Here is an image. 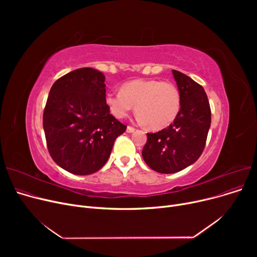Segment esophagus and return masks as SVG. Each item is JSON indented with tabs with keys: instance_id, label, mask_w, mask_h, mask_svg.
<instances>
[{
	"instance_id": "obj_1",
	"label": "esophagus",
	"mask_w": 257,
	"mask_h": 257,
	"mask_svg": "<svg viewBox=\"0 0 257 257\" xmlns=\"http://www.w3.org/2000/svg\"><path fill=\"white\" fill-rule=\"evenodd\" d=\"M134 131H136V128H133V127H131V126H128V127H127V132H128V133H133Z\"/></svg>"
}]
</instances>
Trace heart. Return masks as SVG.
<instances>
[{"instance_id": "1", "label": "heart", "mask_w": 257, "mask_h": 257, "mask_svg": "<svg viewBox=\"0 0 257 257\" xmlns=\"http://www.w3.org/2000/svg\"><path fill=\"white\" fill-rule=\"evenodd\" d=\"M105 103L116 118L126 117L136 105L142 123L153 130H160L170 126L178 116L181 97L178 87L172 82L137 79L125 83L120 91H108Z\"/></svg>"}]
</instances>
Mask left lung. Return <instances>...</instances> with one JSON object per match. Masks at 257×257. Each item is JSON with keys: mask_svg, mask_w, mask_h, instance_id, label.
Returning <instances> with one entry per match:
<instances>
[{"mask_svg": "<svg viewBox=\"0 0 257 257\" xmlns=\"http://www.w3.org/2000/svg\"><path fill=\"white\" fill-rule=\"evenodd\" d=\"M181 97L178 116L169 127L147 133L142 155L145 163L161 174H173L190 167L204 150L211 112L204 88L188 76L172 70Z\"/></svg>", "mask_w": 257, "mask_h": 257, "instance_id": "8db88e82", "label": "left lung"}]
</instances>
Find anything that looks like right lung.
I'll use <instances>...</instances> for the list:
<instances>
[{"instance_id":"1","label":"right lung","mask_w":257,"mask_h":257,"mask_svg":"<svg viewBox=\"0 0 257 257\" xmlns=\"http://www.w3.org/2000/svg\"><path fill=\"white\" fill-rule=\"evenodd\" d=\"M105 76L82 67L59 78L51 87L43 125L55 163L75 175L99 171L110 156L115 139L127 126L105 103Z\"/></svg>"}]
</instances>
